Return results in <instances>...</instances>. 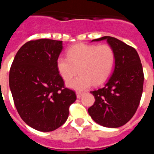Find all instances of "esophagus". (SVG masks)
<instances>
[{"mask_svg":"<svg viewBox=\"0 0 154 154\" xmlns=\"http://www.w3.org/2000/svg\"><path fill=\"white\" fill-rule=\"evenodd\" d=\"M82 96H83V93H82V92H76V96H77L78 99H80Z\"/></svg>","mask_w":154,"mask_h":154,"instance_id":"34e87169","label":"esophagus"}]
</instances>
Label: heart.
Wrapping results in <instances>:
<instances>
[{"label": "heart", "instance_id": "heart-1", "mask_svg": "<svg viewBox=\"0 0 154 154\" xmlns=\"http://www.w3.org/2000/svg\"><path fill=\"white\" fill-rule=\"evenodd\" d=\"M115 64V53L107 45H90L77 44L67 51V58H57V70L64 81L67 82L77 73L76 78L67 82V86L77 91H83L94 85L106 81Z\"/></svg>", "mask_w": 154, "mask_h": 154}]
</instances>
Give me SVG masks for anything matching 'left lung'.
I'll list each match as a JSON object with an SVG mask.
<instances>
[{"label":"left lung","mask_w":154,"mask_h":154,"mask_svg":"<svg viewBox=\"0 0 154 154\" xmlns=\"http://www.w3.org/2000/svg\"><path fill=\"white\" fill-rule=\"evenodd\" d=\"M106 40L115 53V68L104 86L91 91L96 101L88 112L96 123L105 127L126 124L139 106L143 87V71L138 53L119 39L104 36L92 42Z\"/></svg>","instance_id":"1"}]
</instances>
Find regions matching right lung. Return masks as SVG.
Returning <instances> with one entry per match:
<instances>
[{"instance_id": "obj_1", "label": "right lung", "mask_w": 154, "mask_h": 154, "mask_svg": "<svg viewBox=\"0 0 154 154\" xmlns=\"http://www.w3.org/2000/svg\"><path fill=\"white\" fill-rule=\"evenodd\" d=\"M62 48V41H30L18 50L11 67L9 85L17 112L38 131H53L63 125L76 100L57 70Z\"/></svg>"}]
</instances>
